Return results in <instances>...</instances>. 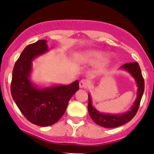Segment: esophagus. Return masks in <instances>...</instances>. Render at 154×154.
<instances>
[{
	"mask_svg": "<svg viewBox=\"0 0 154 154\" xmlns=\"http://www.w3.org/2000/svg\"><path fill=\"white\" fill-rule=\"evenodd\" d=\"M89 85V82L86 80H81L80 81V83H79V86H80V88H85Z\"/></svg>",
	"mask_w": 154,
	"mask_h": 154,
	"instance_id": "obj_1",
	"label": "esophagus"
}]
</instances>
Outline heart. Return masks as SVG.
<instances>
[{
  "label": "heart",
  "instance_id": "obj_1",
  "mask_svg": "<svg viewBox=\"0 0 154 154\" xmlns=\"http://www.w3.org/2000/svg\"><path fill=\"white\" fill-rule=\"evenodd\" d=\"M107 56V54L106 53H104V52L96 50H90L81 52L78 55V58L80 62H81L82 63L92 64L98 62L100 60H102ZM108 65L109 61L107 59H105V60L103 61L101 63H100L98 65V68H97L101 71V70H103L104 68H105Z\"/></svg>",
  "mask_w": 154,
  "mask_h": 154
}]
</instances>
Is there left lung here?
I'll list each match as a JSON object with an SVG mask.
<instances>
[{"mask_svg": "<svg viewBox=\"0 0 154 154\" xmlns=\"http://www.w3.org/2000/svg\"><path fill=\"white\" fill-rule=\"evenodd\" d=\"M119 69L123 70L129 73L134 78L137 85V97L134 103L129 110L122 113H109L100 112L97 110L95 106L92 105L91 94H88L89 104L88 111L92 120L100 126L104 128H115L122 126L130 121L136 114L139 107L140 102L142 98L144 90V81L141 74V68L138 62H132L122 65Z\"/></svg>", "mask_w": 154, "mask_h": 154, "instance_id": "8db88e82", "label": "left lung"}]
</instances>
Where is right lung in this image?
Segmentation results:
<instances>
[{
	"instance_id": "add662e5",
	"label": "right lung",
	"mask_w": 154,
	"mask_h": 154,
	"mask_svg": "<svg viewBox=\"0 0 154 154\" xmlns=\"http://www.w3.org/2000/svg\"><path fill=\"white\" fill-rule=\"evenodd\" d=\"M46 40L27 46L15 64L11 95L17 107L28 121L39 126H50L63 116L69 100L79 89L78 80L68 85L44 86L31 80L33 62L48 53Z\"/></svg>"
}]
</instances>
